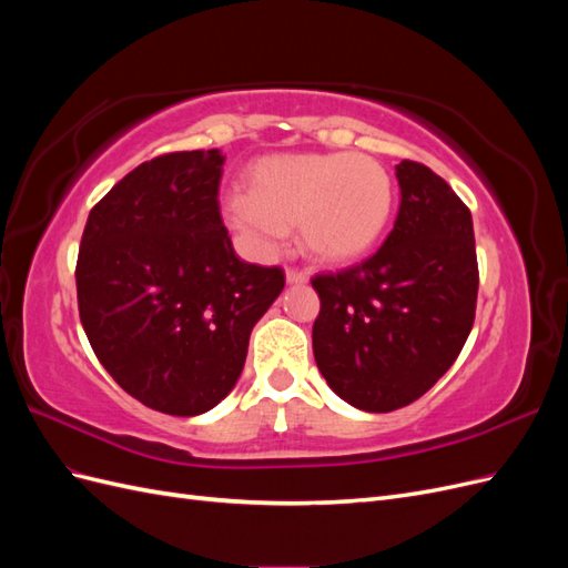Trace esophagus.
<instances>
[{
    "label": "esophagus",
    "instance_id": "esophagus-1",
    "mask_svg": "<svg viewBox=\"0 0 568 568\" xmlns=\"http://www.w3.org/2000/svg\"><path fill=\"white\" fill-rule=\"evenodd\" d=\"M286 282H288V284H305V282H307V274H305L303 270L288 267V270H286Z\"/></svg>",
    "mask_w": 568,
    "mask_h": 568
}]
</instances>
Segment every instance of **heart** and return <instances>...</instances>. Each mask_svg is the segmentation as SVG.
<instances>
[{
    "mask_svg": "<svg viewBox=\"0 0 568 568\" xmlns=\"http://www.w3.org/2000/svg\"><path fill=\"white\" fill-rule=\"evenodd\" d=\"M248 196L222 205L227 227L261 253H274L301 227V244L315 261L341 265L363 257L384 234L393 184L367 153H277L246 173Z\"/></svg>",
    "mask_w": 568,
    "mask_h": 568,
    "instance_id": "heart-1",
    "label": "heart"
}]
</instances>
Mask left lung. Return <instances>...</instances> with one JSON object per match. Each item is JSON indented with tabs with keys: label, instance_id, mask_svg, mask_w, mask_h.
I'll return each instance as SVG.
<instances>
[{
	"label": "left lung",
	"instance_id": "obj_1",
	"mask_svg": "<svg viewBox=\"0 0 568 568\" xmlns=\"http://www.w3.org/2000/svg\"><path fill=\"white\" fill-rule=\"evenodd\" d=\"M400 209L367 261L315 274V363L332 390L365 412L415 403L450 369L476 315L471 213L417 161L395 165Z\"/></svg>",
	"mask_w": 568,
	"mask_h": 568
}]
</instances>
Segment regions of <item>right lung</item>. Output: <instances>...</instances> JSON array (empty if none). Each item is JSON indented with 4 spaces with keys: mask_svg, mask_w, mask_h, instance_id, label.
<instances>
[{
    "mask_svg": "<svg viewBox=\"0 0 568 568\" xmlns=\"http://www.w3.org/2000/svg\"><path fill=\"white\" fill-rule=\"evenodd\" d=\"M225 156L173 151L136 165L90 211L75 284L82 329L115 384L194 417L244 369L248 336L284 288L282 267L239 261L220 215Z\"/></svg>",
    "mask_w": 568,
    "mask_h": 568,
    "instance_id": "add662e5",
    "label": "right lung"
}]
</instances>
